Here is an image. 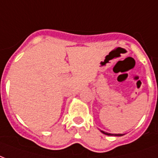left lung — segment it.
Here are the masks:
<instances>
[{
    "instance_id": "8db88e82",
    "label": "left lung",
    "mask_w": 158,
    "mask_h": 158,
    "mask_svg": "<svg viewBox=\"0 0 158 158\" xmlns=\"http://www.w3.org/2000/svg\"><path fill=\"white\" fill-rule=\"evenodd\" d=\"M101 132H103V134H105V135H108V136H123V134H112V133H108V132H103V131H101Z\"/></svg>"
}]
</instances>
